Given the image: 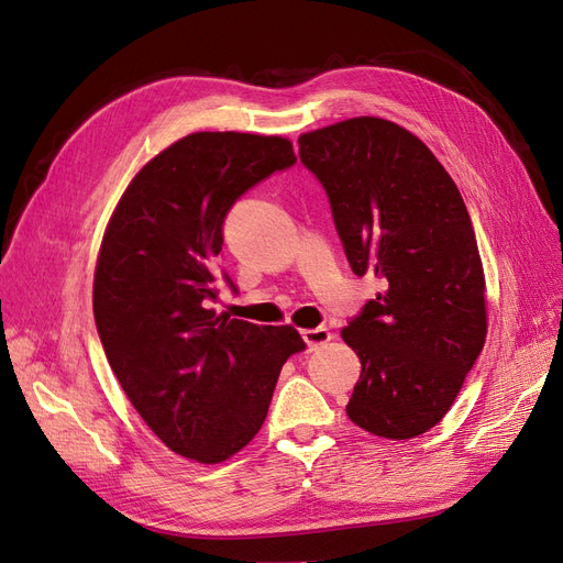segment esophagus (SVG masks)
Segmentation results:
<instances>
[{"instance_id":"obj_1","label":"esophagus","mask_w":563,"mask_h":563,"mask_svg":"<svg viewBox=\"0 0 563 563\" xmlns=\"http://www.w3.org/2000/svg\"><path fill=\"white\" fill-rule=\"evenodd\" d=\"M301 336L306 341L308 351H316L318 346H322V343H328L332 339V332L328 328H313V330H303Z\"/></svg>"}]
</instances>
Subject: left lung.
I'll list each match as a JSON object with an SVG mask.
<instances>
[{
  "instance_id": "obj_1",
  "label": "left lung",
  "mask_w": 563,
  "mask_h": 563,
  "mask_svg": "<svg viewBox=\"0 0 563 563\" xmlns=\"http://www.w3.org/2000/svg\"><path fill=\"white\" fill-rule=\"evenodd\" d=\"M357 276L384 289L341 330L360 357L349 419L386 440L438 426L486 341V280L463 196L402 125L355 117L299 135Z\"/></svg>"
}]
</instances>
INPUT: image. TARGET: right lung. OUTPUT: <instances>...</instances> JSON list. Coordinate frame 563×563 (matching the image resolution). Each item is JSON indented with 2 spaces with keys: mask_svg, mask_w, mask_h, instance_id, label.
Returning a JSON list of instances; mask_svg holds the SVG:
<instances>
[{
  "mask_svg": "<svg viewBox=\"0 0 563 563\" xmlns=\"http://www.w3.org/2000/svg\"><path fill=\"white\" fill-rule=\"evenodd\" d=\"M295 161L280 135L191 133L135 173L102 235L93 316L107 362L156 438L196 463L250 444L287 357L306 349L292 324L210 308L229 208Z\"/></svg>",
  "mask_w": 563,
  "mask_h": 563,
  "instance_id": "1",
  "label": "right lung"
}]
</instances>
